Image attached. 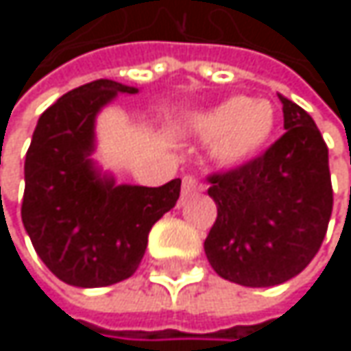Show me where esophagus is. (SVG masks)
I'll list each match as a JSON object with an SVG mask.
<instances>
[{
	"label": "esophagus",
	"instance_id": "34e87169",
	"mask_svg": "<svg viewBox=\"0 0 351 351\" xmlns=\"http://www.w3.org/2000/svg\"><path fill=\"white\" fill-rule=\"evenodd\" d=\"M201 191H203V184H201L195 176L186 175L182 178V189H180L182 199H184V197H191V195H195V193H201Z\"/></svg>",
	"mask_w": 351,
	"mask_h": 351
}]
</instances>
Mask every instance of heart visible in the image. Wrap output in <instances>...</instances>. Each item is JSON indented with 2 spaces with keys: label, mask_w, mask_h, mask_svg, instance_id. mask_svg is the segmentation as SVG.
Returning a JSON list of instances; mask_svg holds the SVG:
<instances>
[{
  "label": "heart",
  "mask_w": 351,
  "mask_h": 351,
  "mask_svg": "<svg viewBox=\"0 0 351 351\" xmlns=\"http://www.w3.org/2000/svg\"><path fill=\"white\" fill-rule=\"evenodd\" d=\"M274 125V107L268 101L245 97H234L193 119L197 134L213 138L211 154L226 167H236L254 158L270 140Z\"/></svg>",
  "instance_id": "heart-1"
}]
</instances>
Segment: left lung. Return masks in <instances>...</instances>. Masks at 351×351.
I'll return each instance as SVG.
<instances>
[{"label": "left lung", "instance_id": "left-lung-1", "mask_svg": "<svg viewBox=\"0 0 351 351\" xmlns=\"http://www.w3.org/2000/svg\"><path fill=\"white\" fill-rule=\"evenodd\" d=\"M278 97L287 132L242 167L207 176L217 219L205 254L221 278L242 287H274L303 272L333 209L327 144L303 107Z\"/></svg>", "mask_w": 351, "mask_h": 351}]
</instances>
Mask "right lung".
I'll return each instance as SVG.
<instances>
[{
  "instance_id": "add662e5",
  "label": "right lung",
  "mask_w": 351,
  "mask_h": 351,
  "mask_svg": "<svg viewBox=\"0 0 351 351\" xmlns=\"http://www.w3.org/2000/svg\"><path fill=\"white\" fill-rule=\"evenodd\" d=\"M117 93L138 89L99 79L62 95L40 115L24 165L22 221L36 254L54 276L81 289L130 278L152 226L180 195V178L115 184L93 167L95 117Z\"/></svg>"
}]
</instances>
